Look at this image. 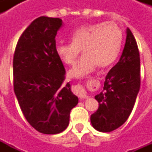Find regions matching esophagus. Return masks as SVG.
I'll return each mask as SVG.
<instances>
[{
  "mask_svg": "<svg viewBox=\"0 0 152 152\" xmlns=\"http://www.w3.org/2000/svg\"><path fill=\"white\" fill-rule=\"evenodd\" d=\"M86 98H87V96H86V95H83L82 97H81V99H86Z\"/></svg>",
  "mask_w": 152,
  "mask_h": 152,
  "instance_id": "1",
  "label": "esophagus"
}]
</instances>
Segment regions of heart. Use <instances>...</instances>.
Returning a JSON list of instances; mask_svg holds the SVG:
<instances>
[{
    "instance_id": "1",
    "label": "heart",
    "mask_w": 152,
    "mask_h": 152,
    "mask_svg": "<svg viewBox=\"0 0 152 152\" xmlns=\"http://www.w3.org/2000/svg\"><path fill=\"white\" fill-rule=\"evenodd\" d=\"M72 42L56 45V53L67 65H72L83 50L84 55L70 70L69 76L80 78L99 67L112 65L120 54L123 31L113 22L85 25L71 37Z\"/></svg>"
}]
</instances>
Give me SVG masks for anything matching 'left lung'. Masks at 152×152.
<instances>
[{
    "label": "left lung",
    "mask_w": 152,
    "mask_h": 152,
    "mask_svg": "<svg viewBox=\"0 0 152 152\" xmlns=\"http://www.w3.org/2000/svg\"><path fill=\"white\" fill-rule=\"evenodd\" d=\"M121 58L106 76L103 90L94 97L99 109L90 116L93 127L111 132L124 124L134 108L140 89V56L129 28Z\"/></svg>",
    "instance_id": "left-lung-1"
}]
</instances>
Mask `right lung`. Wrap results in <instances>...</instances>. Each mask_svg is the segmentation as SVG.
Returning <instances> with one entry per match:
<instances>
[{
  "instance_id": "add662e5",
  "label": "right lung",
  "mask_w": 152,
  "mask_h": 152,
  "mask_svg": "<svg viewBox=\"0 0 152 152\" xmlns=\"http://www.w3.org/2000/svg\"><path fill=\"white\" fill-rule=\"evenodd\" d=\"M63 24L58 18H36L18 40L13 60L14 90L23 114L45 134L65 130L78 103L70 83L63 84L65 68L56 53L55 37Z\"/></svg>"
}]
</instances>
